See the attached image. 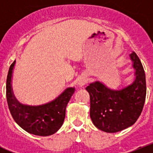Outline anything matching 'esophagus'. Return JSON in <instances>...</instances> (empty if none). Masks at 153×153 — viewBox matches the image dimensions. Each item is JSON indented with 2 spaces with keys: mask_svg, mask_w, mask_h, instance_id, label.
I'll return each mask as SVG.
<instances>
[{
  "mask_svg": "<svg viewBox=\"0 0 153 153\" xmlns=\"http://www.w3.org/2000/svg\"><path fill=\"white\" fill-rule=\"evenodd\" d=\"M77 83L79 86H83V85H85V83H86V79H83V78H82V79H79V80H78Z\"/></svg>",
  "mask_w": 153,
  "mask_h": 153,
  "instance_id": "esophagus-1",
  "label": "esophagus"
}]
</instances>
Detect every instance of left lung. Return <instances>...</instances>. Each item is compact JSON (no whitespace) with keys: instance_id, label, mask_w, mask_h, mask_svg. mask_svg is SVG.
Listing matches in <instances>:
<instances>
[{"instance_id":"1","label":"left lung","mask_w":153,"mask_h":153,"mask_svg":"<svg viewBox=\"0 0 153 153\" xmlns=\"http://www.w3.org/2000/svg\"><path fill=\"white\" fill-rule=\"evenodd\" d=\"M136 70L134 82L120 90H111L97 81L86 90L90 97V118L100 130L117 132L136 122L146 95L145 71L136 53L130 54Z\"/></svg>"}]
</instances>
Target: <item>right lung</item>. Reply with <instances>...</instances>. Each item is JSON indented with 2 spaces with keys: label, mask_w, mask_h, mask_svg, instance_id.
Instances as JSON below:
<instances>
[{
  "label": "right lung",
  "mask_w": 153,
  "mask_h": 153,
  "mask_svg": "<svg viewBox=\"0 0 153 153\" xmlns=\"http://www.w3.org/2000/svg\"><path fill=\"white\" fill-rule=\"evenodd\" d=\"M15 60L10 65L6 83L8 107L13 120L21 128L36 136L52 135L60 129L65 119L66 107L74 88H67L56 100L41 106L23 105L16 100L11 89V76Z\"/></svg>",
  "instance_id": "1"
}]
</instances>
